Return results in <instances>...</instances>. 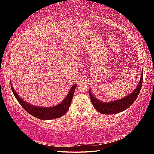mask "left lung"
<instances>
[{
    "mask_svg": "<svg viewBox=\"0 0 154 154\" xmlns=\"http://www.w3.org/2000/svg\"><path fill=\"white\" fill-rule=\"evenodd\" d=\"M143 77V74L142 72L141 77H140L139 82L138 83L136 89L134 90V92H132L130 94L125 96L124 98H122L117 100L112 101V102L104 103L102 102V101H100L92 94L91 91L89 90V95L91 101H92V103L93 104L94 107L96 109V111L100 112L102 114L106 115L116 114L125 111L129 106H130V105H132V103L134 102L135 100L138 97V96H139L140 88L142 87Z\"/></svg>",
    "mask_w": 154,
    "mask_h": 154,
    "instance_id": "8db88e82",
    "label": "left lung"
}]
</instances>
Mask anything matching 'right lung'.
<instances>
[{
    "instance_id": "obj_1",
    "label": "right lung",
    "mask_w": 154,
    "mask_h": 154,
    "mask_svg": "<svg viewBox=\"0 0 154 154\" xmlns=\"http://www.w3.org/2000/svg\"><path fill=\"white\" fill-rule=\"evenodd\" d=\"M11 90L13 94H14L15 97L16 98L18 102L22 106L24 109H25L28 113L32 115L35 118L42 119V120H47V119H52L63 116L69 110V106L71 105L72 96H73L75 90L77 87V84H75L72 86L70 90L69 94H68L66 97L64 98V100L57 105L56 106H51V107H42V106H36L28 103L24 101L23 99L21 98L17 94L14 89L12 85Z\"/></svg>"
}]
</instances>
